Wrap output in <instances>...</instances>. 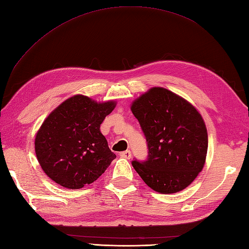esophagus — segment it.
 <instances>
[{
	"label": "esophagus",
	"mask_w": 249,
	"mask_h": 249,
	"mask_svg": "<svg viewBox=\"0 0 249 249\" xmlns=\"http://www.w3.org/2000/svg\"><path fill=\"white\" fill-rule=\"evenodd\" d=\"M119 156L121 157V158H124V159H131V151H129V150H126V151H123V152H120L119 153Z\"/></svg>",
	"instance_id": "1"
}]
</instances>
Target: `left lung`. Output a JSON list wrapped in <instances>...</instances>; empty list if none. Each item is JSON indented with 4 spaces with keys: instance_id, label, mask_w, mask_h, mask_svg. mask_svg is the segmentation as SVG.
Masks as SVG:
<instances>
[{
    "instance_id": "1",
    "label": "left lung",
    "mask_w": 249,
    "mask_h": 249,
    "mask_svg": "<svg viewBox=\"0 0 249 249\" xmlns=\"http://www.w3.org/2000/svg\"><path fill=\"white\" fill-rule=\"evenodd\" d=\"M145 133L149 156L133 161L143 182L161 194L186 189L202 170L208 131L201 114L184 98L164 87H151L131 103Z\"/></svg>"
}]
</instances>
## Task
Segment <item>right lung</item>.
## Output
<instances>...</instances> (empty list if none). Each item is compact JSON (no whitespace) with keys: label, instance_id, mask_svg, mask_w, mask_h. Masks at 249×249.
Masks as SVG:
<instances>
[{"label":"right lung","instance_id":"add662e5","mask_svg":"<svg viewBox=\"0 0 249 249\" xmlns=\"http://www.w3.org/2000/svg\"><path fill=\"white\" fill-rule=\"evenodd\" d=\"M116 104L74 95L49 114L36 133L35 152L50 179L65 189L79 190L107 170L116 156L100 125Z\"/></svg>","mask_w":249,"mask_h":249}]
</instances>
